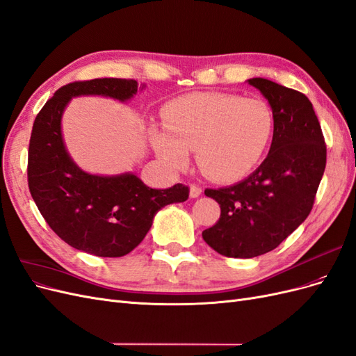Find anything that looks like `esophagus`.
<instances>
[{
    "label": "esophagus",
    "mask_w": 356,
    "mask_h": 356,
    "mask_svg": "<svg viewBox=\"0 0 356 356\" xmlns=\"http://www.w3.org/2000/svg\"><path fill=\"white\" fill-rule=\"evenodd\" d=\"M201 193H202V189H201L200 186H197V185H191V189H189L191 198H198Z\"/></svg>",
    "instance_id": "obj_1"
}]
</instances>
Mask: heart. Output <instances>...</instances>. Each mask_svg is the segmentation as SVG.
I'll return each mask as SVG.
<instances>
[{"label":"heart","mask_w":356,"mask_h":356,"mask_svg":"<svg viewBox=\"0 0 356 356\" xmlns=\"http://www.w3.org/2000/svg\"><path fill=\"white\" fill-rule=\"evenodd\" d=\"M165 130L149 129L156 155L175 170L185 168L189 152L202 173L232 181L253 170L273 133L268 102L226 93H195L171 100L163 109Z\"/></svg>","instance_id":"b5f03b06"}]
</instances>
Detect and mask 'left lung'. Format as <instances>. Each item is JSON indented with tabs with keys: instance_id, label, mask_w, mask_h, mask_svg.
Returning a JSON list of instances; mask_svg holds the SVG:
<instances>
[{
	"instance_id": "8db88e82",
	"label": "left lung",
	"mask_w": 356,
	"mask_h": 356,
	"mask_svg": "<svg viewBox=\"0 0 356 356\" xmlns=\"http://www.w3.org/2000/svg\"><path fill=\"white\" fill-rule=\"evenodd\" d=\"M273 112L269 154L232 186L205 189L220 205V219L202 238L226 257L251 259L277 248L314 207L327 163V146L311 100L265 78L247 81Z\"/></svg>"
}]
</instances>
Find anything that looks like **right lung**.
Segmentation results:
<instances>
[{"instance_id":"add662e5","label":"right lung","mask_w":356,"mask_h":356,"mask_svg":"<svg viewBox=\"0 0 356 356\" xmlns=\"http://www.w3.org/2000/svg\"><path fill=\"white\" fill-rule=\"evenodd\" d=\"M136 93L134 79L96 78L66 84L42 106L31 133L28 185L40 213L66 244L99 257L129 254L142 243L159 210L189 197V188L181 183L152 189L134 173L90 175L67 154L62 115L72 97L127 102Z\"/></svg>"}]
</instances>
